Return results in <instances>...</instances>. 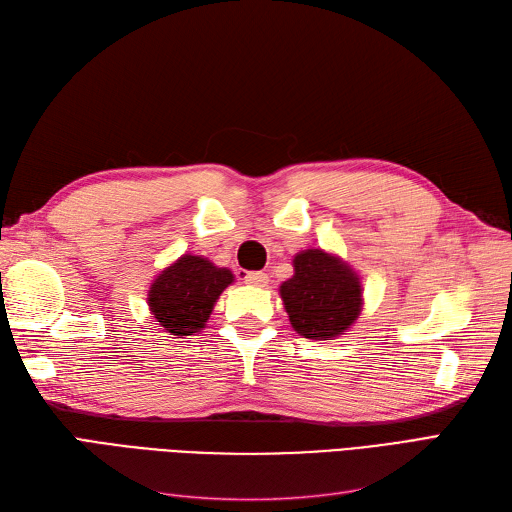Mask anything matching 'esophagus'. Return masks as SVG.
Returning <instances> with one entry per match:
<instances>
[{"label":"esophagus","instance_id":"1","mask_svg":"<svg viewBox=\"0 0 512 512\" xmlns=\"http://www.w3.org/2000/svg\"><path fill=\"white\" fill-rule=\"evenodd\" d=\"M245 284H250V286H267L269 284V275L262 273V271H250V273H245Z\"/></svg>","mask_w":512,"mask_h":512}]
</instances>
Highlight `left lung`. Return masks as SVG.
I'll use <instances>...</instances> for the list:
<instances>
[{
    "label": "left lung",
    "mask_w": 512,
    "mask_h": 512,
    "mask_svg": "<svg viewBox=\"0 0 512 512\" xmlns=\"http://www.w3.org/2000/svg\"><path fill=\"white\" fill-rule=\"evenodd\" d=\"M294 275L280 286L292 329L309 339L342 335L361 314V282L346 262L322 250L294 256Z\"/></svg>",
    "instance_id": "1"
}]
</instances>
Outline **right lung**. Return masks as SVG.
Masks as SVG:
<instances>
[{"mask_svg": "<svg viewBox=\"0 0 512 512\" xmlns=\"http://www.w3.org/2000/svg\"><path fill=\"white\" fill-rule=\"evenodd\" d=\"M235 282L224 267L203 256L185 254L166 267L149 290V309L170 335H194L205 329L213 305L226 286Z\"/></svg>", "mask_w": 512, "mask_h": 512, "instance_id": "obj_1", "label": "right lung"}]
</instances>
